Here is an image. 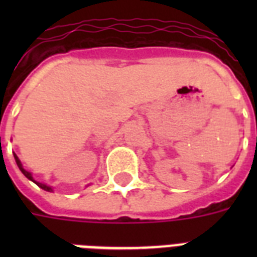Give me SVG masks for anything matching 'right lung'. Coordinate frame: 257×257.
Here are the masks:
<instances>
[{"label":"right lung","mask_w":257,"mask_h":257,"mask_svg":"<svg viewBox=\"0 0 257 257\" xmlns=\"http://www.w3.org/2000/svg\"><path fill=\"white\" fill-rule=\"evenodd\" d=\"M14 159H16V163H17L18 168H20V171H21L22 173H24V175H25V177H28V179L32 180L33 183L37 184L38 187L42 188L44 191H48V192H52V191H53V189H52V187H49V185H46V184H42V183H38V181H34V179H33V176H32V173H30V172L26 171V169H24V167H22V164H21V161H20V159H18L17 155H16V153H14Z\"/></svg>","instance_id":"add662e5"}]
</instances>
